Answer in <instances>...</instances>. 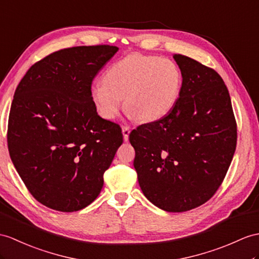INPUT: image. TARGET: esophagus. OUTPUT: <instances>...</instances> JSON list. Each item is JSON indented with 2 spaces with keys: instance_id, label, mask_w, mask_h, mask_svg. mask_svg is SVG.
I'll return each instance as SVG.
<instances>
[{
  "instance_id": "obj_1",
  "label": "esophagus",
  "mask_w": 259,
  "mask_h": 259,
  "mask_svg": "<svg viewBox=\"0 0 259 259\" xmlns=\"http://www.w3.org/2000/svg\"><path fill=\"white\" fill-rule=\"evenodd\" d=\"M122 133H123V137H124V141L127 142L128 141V136H130V133H131V128L128 127V126H123L122 127Z\"/></svg>"
}]
</instances>
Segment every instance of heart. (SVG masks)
Returning <instances> with one entry per match:
<instances>
[{"label":"heart","instance_id":"heart-1","mask_svg":"<svg viewBox=\"0 0 259 259\" xmlns=\"http://www.w3.org/2000/svg\"><path fill=\"white\" fill-rule=\"evenodd\" d=\"M182 73L169 58L131 54L114 62L104 82L91 85L90 96L99 114L115 119L123 108L143 123L158 121L175 108L181 93Z\"/></svg>","mask_w":259,"mask_h":259}]
</instances>
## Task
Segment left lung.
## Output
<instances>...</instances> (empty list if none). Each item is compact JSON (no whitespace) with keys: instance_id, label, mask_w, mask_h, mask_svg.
Instances as JSON below:
<instances>
[{"instance_id":"1","label":"left lung","mask_w":259,"mask_h":259,"mask_svg":"<svg viewBox=\"0 0 259 259\" xmlns=\"http://www.w3.org/2000/svg\"><path fill=\"white\" fill-rule=\"evenodd\" d=\"M181 93L171 112L130 134L142 191L167 212L209 201L228 172L237 125L228 88L214 69L180 54Z\"/></svg>"}]
</instances>
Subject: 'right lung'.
<instances>
[{
  "label": "right lung",
  "instance_id": "right-lung-1",
  "mask_svg": "<svg viewBox=\"0 0 259 259\" xmlns=\"http://www.w3.org/2000/svg\"><path fill=\"white\" fill-rule=\"evenodd\" d=\"M118 48L60 49L31 66L11 105L8 146L33 197L50 209L74 212L97 199L117 148L118 124L98 115L90 89Z\"/></svg>",
  "mask_w": 259,
  "mask_h": 259
}]
</instances>
